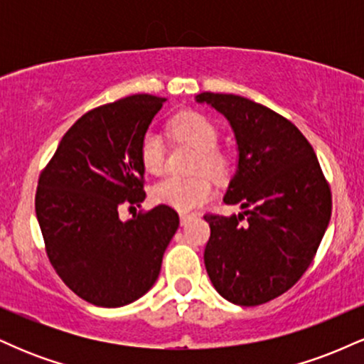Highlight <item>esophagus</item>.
Masks as SVG:
<instances>
[{"instance_id": "obj_1", "label": "esophagus", "mask_w": 364, "mask_h": 364, "mask_svg": "<svg viewBox=\"0 0 364 364\" xmlns=\"http://www.w3.org/2000/svg\"><path fill=\"white\" fill-rule=\"evenodd\" d=\"M193 217L195 215H190V214H179V223H181V225H186L191 219H193Z\"/></svg>"}]
</instances>
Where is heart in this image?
I'll return each instance as SVG.
<instances>
[{"label":"heart","instance_id":"heart-1","mask_svg":"<svg viewBox=\"0 0 364 364\" xmlns=\"http://www.w3.org/2000/svg\"><path fill=\"white\" fill-rule=\"evenodd\" d=\"M174 136L179 141L196 149L193 171H207L210 176L224 178L231 169V157L224 150L217 149L219 129L205 114L196 111L179 112L171 121ZM140 161L150 174H161L164 171L166 149L161 135L147 132L140 144ZM214 193V186L207 174H196L191 178H166L154 186L152 196L157 203L176 208L179 212H190L205 203Z\"/></svg>","mask_w":364,"mask_h":364}]
</instances>
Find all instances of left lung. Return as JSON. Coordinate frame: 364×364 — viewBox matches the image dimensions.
<instances>
[{
    "label": "left lung",
    "instance_id": "obj_1",
    "mask_svg": "<svg viewBox=\"0 0 364 364\" xmlns=\"http://www.w3.org/2000/svg\"><path fill=\"white\" fill-rule=\"evenodd\" d=\"M228 119L237 161L224 203L237 215H205L203 260L229 303L257 306L291 289L306 272L332 214L330 188L311 145L291 121L235 94L195 95Z\"/></svg>",
    "mask_w": 364,
    "mask_h": 364
}]
</instances>
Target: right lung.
Masks as SVG:
<instances>
[{"instance_id":"obj_1","label":"right lung","mask_w":364,"mask_h":364,"mask_svg":"<svg viewBox=\"0 0 364 364\" xmlns=\"http://www.w3.org/2000/svg\"><path fill=\"white\" fill-rule=\"evenodd\" d=\"M168 99L136 94L83 114L39 178L36 215L63 282L95 306L129 304L154 286L179 217L157 205L119 219L145 200L140 144Z\"/></svg>"}]
</instances>
